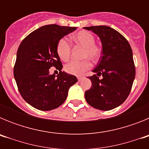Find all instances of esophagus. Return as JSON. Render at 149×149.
Masks as SVG:
<instances>
[{"label":"esophagus","mask_w":149,"mask_h":149,"mask_svg":"<svg viewBox=\"0 0 149 149\" xmlns=\"http://www.w3.org/2000/svg\"><path fill=\"white\" fill-rule=\"evenodd\" d=\"M84 79V77H77V80H78L79 82H81V81H83Z\"/></svg>","instance_id":"34e87169"}]
</instances>
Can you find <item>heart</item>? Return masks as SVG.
Returning <instances> with one entry per match:
<instances>
[{
    "instance_id": "b5f03b06",
    "label": "heart",
    "mask_w": 149,
    "mask_h": 149,
    "mask_svg": "<svg viewBox=\"0 0 149 149\" xmlns=\"http://www.w3.org/2000/svg\"><path fill=\"white\" fill-rule=\"evenodd\" d=\"M74 42L78 45L84 48V57L89 58L93 62L98 61L101 56L102 48L100 45L95 44V38L93 33L86 30H82L73 36ZM56 54L63 61H67L71 55V45L65 38H62L58 41L56 48ZM92 66V63L89 59L81 62L71 61L64 67L67 73L75 76H81L85 72L89 70Z\"/></svg>"
}]
</instances>
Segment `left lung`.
I'll use <instances>...</instances> for the list:
<instances>
[{
  "label": "left lung",
  "mask_w": 149,
  "mask_h": 149,
  "mask_svg": "<svg viewBox=\"0 0 149 149\" xmlns=\"http://www.w3.org/2000/svg\"><path fill=\"white\" fill-rule=\"evenodd\" d=\"M84 28L98 35L102 45L99 62L93 70L96 74L89 77L93 86L85 92V98L94 108L113 110L125 101L135 78L131 45L120 33L108 26Z\"/></svg>",
  "instance_id": "obj_1"
}]
</instances>
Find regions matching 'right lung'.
<instances>
[{
  "instance_id": "1",
  "label": "right lung",
  "mask_w": 149,
  "mask_h": 149,
  "mask_svg": "<svg viewBox=\"0 0 149 149\" xmlns=\"http://www.w3.org/2000/svg\"><path fill=\"white\" fill-rule=\"evenodd\" d=\"M76 29L57 24L42 26L29 34L18 47L14 77L22 98L36 109L47 111L57 108L77 81L74 75L62 72L63 65L56 51L58 41ZM52 66L60 71L56 77L49 73Z\"/></svg>"
}]
</instances>
